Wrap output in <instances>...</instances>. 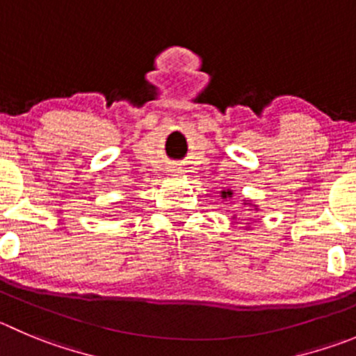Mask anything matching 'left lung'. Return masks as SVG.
I'll return each mask as SVG.
<instances>
[{
  "label": "left lung",
  "instance_id": "obj_1",
  "mask_svg": "<svg viewBox=\"0 0 356 356\" xmlns=\"http://www.w3.org/2000/svg\"><path fill=\"white\" fill-rule=\"evenodd\" d=\"M223 195H225V197H227V193H225V191H223ZM228 195H232V193H230V191H228Z\"/></svg>",
  "mask_w": 356,
  "mask_h": 356
}]
</instances>
